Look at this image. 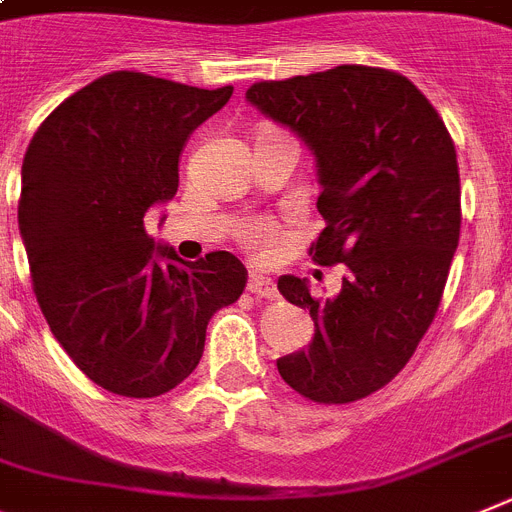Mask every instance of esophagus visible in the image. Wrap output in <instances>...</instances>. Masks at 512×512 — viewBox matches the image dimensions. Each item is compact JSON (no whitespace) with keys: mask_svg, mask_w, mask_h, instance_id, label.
<instances>
[{"mask_svg":"<svg viewBox=\"0 0 512 512\" xmlns=\"http://www.w3.org/2000/svg\"><path fill=\"white\" fill-rule=\"evenodd\" d=\"M247 288H250V293L260 296V299H268V301L278 299V288H275V283L270 281L268 275L250 273V283H247Z\"/></svg>","mask_w":512,"mask_h":512,"instance_id":"esophagus-1","label":"esophagus"}]
</instances>
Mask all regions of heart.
I'll return each instance as SVG.
<instances>
[{
    "instance_id": "heart-1",
    "label": "heart",
    "mask_w": 512,
    "mask_h": 512,
    "mask_svg": "<svg viewBox=\"0 0 512 512\" xmlns=\"http://www.w3.org/2000/svg\"><path fill=\"white\" fill-rule=\"evenodd\" d=\"M273 229L268 224H247L242 229V237L247 239L250 244H260V242H268Z\"/></svg>"
}]
</instances>
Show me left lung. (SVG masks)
Masks as SVG:
<instances>
[{"label":"left lung","instance_id":"8db88e82","mask_svg":"<svg viewBox=\"0 0 512 512\" xmlns=\"http://www.w3.org/2000/svg\"><path fill=\"white\" fill-rule=\"evenodd\" d=\"M244 97L314 154L327 226L309 255L345 265L327 299L311 296L306 278H278V291L314 319L311 342L278 358V373L311 402L368 397L428 332L459 247L451 133L410 79L373 66L257 82Z\"/></svg>","mask_w":512,"mask_h":512}]
</instances>
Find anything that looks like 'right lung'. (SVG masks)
<instances>
[{
  "instance_id": "1",
  "label": "right lung",
  "mask_w": 512,
  "mask_h": 512,
  "mask_svg": "<svg viewBox=\"0 0 512 512\" xmlns=\"http://www.w3.org/2000/svg\"><path fill=\"white\" fill-rule=\"evenodd\" d=\"M231 92L113 71L66 97L25 151L17 221L35 296L71 361L113 394L188 379L208 319L244 291L231 252L185 262L144 226L175 198L190 133Z\"/></svg>"
}]
</instances>
